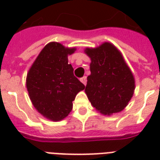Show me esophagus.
<instances>
[{
	"label": "esophagus",
	"mask_w": 160,
	"mask_h": 160,
	"mask_svg": "<svg viewBox=\"0 0 160 160\" xmlns=\"http://www.w3.org/2000/svg\"><path fill=\"white\" fill-rule=\"evenodd\" d=\"M80 81L84 84V85H86V81H87V78L86 76H83L82 78H80Z\"/></svg>",
	"instance_id": "34e87169"
}]
</instances>
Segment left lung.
I'll return each mask as SVG.
<instances>
[{"label": "left lung", "instance_id": "left-lung-1", "mask_svg": "<svg viewBox=\"0 0 160 160\" xmlns=\"http://www.w3.org/2000/svg\"><path fill=\"white\" fill-rule=\"evenodd\" d=\"M90 58V75L85 93L91 105L103 114L122 111L134 95V78L121 53L105 42L97 48H86Z\"/></svg>", "mask_w": 160, "mask_h": 160}]
</instances>
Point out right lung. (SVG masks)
I'll list each match as a JSON object with an SVG mask.
<instances>
[{"instance_id": "obj_1", "label": "right lung", "mask_w": 160, "mask_h": 160, "mask_svg": "<svg viewBox=\"0 0 160 160\" xmlns=\"http://www.w3.org/2000/svg\"><path fill=\"white\" fill-rule=\"evenodd\" d=\"M75 51L57 42L47 44L27 74L26 88L31 102L39 113L53 121L70 114L72 101L85 89L68 64V55Z\"/></svg>"}]
</instances>
